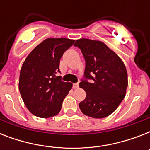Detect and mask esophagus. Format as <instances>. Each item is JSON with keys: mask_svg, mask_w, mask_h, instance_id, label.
Returning a JSON list of instances; mask_svg holds the SVG:
<instances>
[{"mask_svg": "<svg viewBox=\"0 0 150 150\" xmlns=\"http://www.w3.org/2000/svg\"><path fill=\"white\" fill-rule=\"evenodd\" d=\"M73 88H74V89H78V88H79V83L73 84Z\"/></svg>", "mask_w": 150, "mask_h": 150, "instance_id": "obj_1", "label": "esophagus"}]
</instances>
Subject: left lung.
I'll list each match as a JSON object with an SVG mask.
<instances>
[{"instance_id": "left-lung-1", "label": "left lung", "mask_w": 150, "mask_h": 150, "mask_svg": "<svg viewBox=\"0 0 150 150\" xmlns=\"http://www.w3.org/2000/svg\"><path fill=\"white\" fill-rule=\"evenodd\" d=\"M86 60L84 75L90 82L79 83L86 96L79 103L81 111L93 118L111 114L125 98L128 86L126 67L117 54L102 41L86 38L77 40Z\"/></svg>"}]
</instances>
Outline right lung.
I'll use <instances>...</instances> for the list:
<instances>
[{
    "instance_id": "1",
    "label": "right lung",
    "mask_w": 150,
    "mask_h": 150,
    "mask_svg": "<svg viewBox=\"0 0 150 150\" xmlns=\"http://www.w3.org/2000/svg\"><path fill=\"white\" fill-rule=\"evenodd\" d=\"M75 40L47 38L32 50L22 64L18 89L25 107L39 117L58 114L72 83L61 81L59 64L64 52Z\"/></svg>"
}]
</instances>
